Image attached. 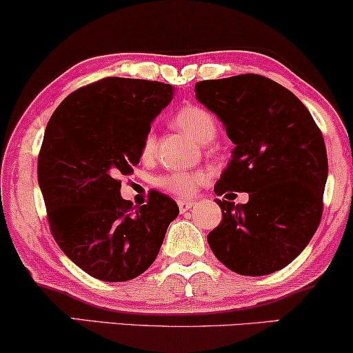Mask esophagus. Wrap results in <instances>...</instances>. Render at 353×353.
<instances>
[{
	"instance_id": "34e87169",
	"label": "esophagus",
	"mask_w": 353,
	"mask_h": 353,
	"mask_svg": "<svg viewBox=\"0 0 353 353\" xmlns=\"http://www.w3.org/2000/svg\"><path fill=\"white\" fill-rule=\"evenodd\" d=\"M193 206H194L193 201H183V199H180V201H178V208H180V212H186L188 210H191Z\"/></svg>"
}]
</instances>
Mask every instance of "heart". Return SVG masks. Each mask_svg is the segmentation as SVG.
<instances>
[{"label": "heart", "instance_id": "1", "mask_svg": "<svg viewBox=\"0 0 353 353\" xmlns=\"http://www.w3.org/2000/svg\"><path fill=\"white\" fill-rule=\"evenodd\" d=\"M175 124L178 129L183 130L194 141L208 143L216 136V119L210 111L199 106H186L175 116ZM155 152V136L149 132L143 137L141 155L142 159H150ZM206 181V176L201 172H173L159 178L157 185L168 193L181 198H190L196 193L199 186Z\"/></svg>", "mask_w": 353, "mask_h": 353}]
</instances>
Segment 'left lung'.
<instances>
[{"label": "left lung", "instance_id": "obj_1", "mask_svg": "<svg viewBox=\"0 0 353 353\" xmlns=\"http://www.w3.org/2000/svg\"><path fill=\"white\" fill-rule=\"evenodd\" d=\"M194 91L236 145L214 193H249L245 204L214 199L223 221L208 236L211 250L239 275L285 268L310 243L323 216V134L290 90L262 75L198 81Z\"/></svg>", "mask_w": 353, "mask_h": 353}]
</instances>
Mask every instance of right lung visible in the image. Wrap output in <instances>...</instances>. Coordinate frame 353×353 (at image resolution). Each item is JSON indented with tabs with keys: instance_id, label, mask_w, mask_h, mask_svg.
<instances>
[{
	"instance_id": "right-lung-1",
	"label": "right lung",
	"mask_w": 353,
	"mask_h": 353,
	"mask_svg": "<svg viewBox=\"0 0 353 353\" xmlns=\"http://www.w3.org/2000/svg\"><path fill=\"white\" fill-rule=\"evenodd\" d=\"M173 98V86L104 78L68 94L43 134L37 178L52 236L83 272L128 281L159 255L178 206L152 191L149 203L121 198V175L134 173L143 137Z\"/></svg>"
}]
</instances>
